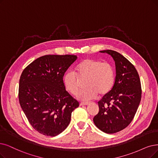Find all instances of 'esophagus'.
<instances>
[{"label":"esophagus","instance_id":"34e87169","mask_svg":"<svg viewBox=\"0 0 158 158\" xmlns=\"http://www.w3.org/2000/svg\"><path fill=\"white\" fill-rule=\"evenodd\" d=\"M89 103L90 102H80V106H85V105H88V104H89Z\"/></svg>","mask_w":158,"mask_h":158}]
</instances>
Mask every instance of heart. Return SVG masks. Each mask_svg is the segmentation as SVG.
Masks as SVG:
<instances>
[{"label": "heart", "instance_id": "obj_1", "mask_svg": "<svg viewBox=\"0 0 158 158\" xmlns=\"http://www.w3.org/2000/svg\"><path fill=\"white\" fill-rule=\"evenodd\" d=\"M81 80H85V87L78 94L80 100H88L97 96L108 93L114 84L115 74L113 68L108 62L98 60L85 58L81 60L76 67V72L69 71L64 77L65 89L71 94H77Z\"/></svg>", "mask_w": 158, "mask_h": 158}]
</instances>
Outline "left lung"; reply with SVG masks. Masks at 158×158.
Instances as JSON below:
<instances>
[{"label": "left lung", "instance_id": "left-lung-1", "mask_svg": "<svg viewBox=\"0 0 158 158\" xmlns=\"http://www.w3.org/2000/svg\"><path fill=\"white\" fill-rule=\"evenodd\" d=\"M110 54L115 61L116 75L111 89L99 102V111L93 122L106 134L117 133L131 123L141 99L139 76L134 65L112 50L100 51Z\"/></svg>", "mask_w": 158, "mask_h": 158}]
</instances>
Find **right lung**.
Wrapping results in <instances>:
<instances>
[{
    "instance_id": "1",
    "label": "right lung",
    "mask_w": 158,
    "mask_h": 158,
    "mask_svg": "<svg viewBox=\"0 0 158 158\" xmlns=\"http://www.w3.org/2000/svg\"><path fill=\"white\" fill-rule=\"evenodd\" d=\"M74 55H45L31 62L20 77L19 100L30 124L39 133L54 137L70 123L78 100L66 90L63 78L77 60Z\"/></svg>"
}]
</instances>
